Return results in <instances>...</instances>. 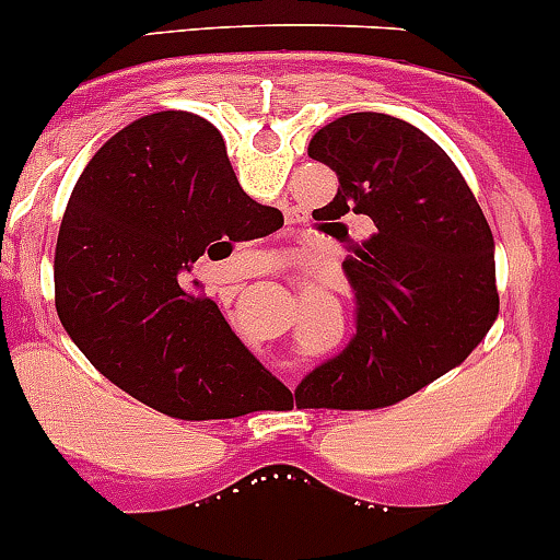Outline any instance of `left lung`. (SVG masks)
<instances>
[{
  "mask_svg": "<svg viewBox=\"0 0 560 560\" xmlns=\"http://www.w3.org/2000/svg\"><path fill=\"white\" fill-rule=\"evenodd\" d=\"M308 159L339 177L319 219L369 215L347 241L355 334L301 380L314 407H385L463 363L498 314L492 232L474 191L424 130L380 112L319 128ZM328 224V226H330ZM347 235V230H345Z\"/></svg>",
  "mask_w": 560,
  "mask_h": 560,
  "instance_id": "1",
  "label": "left lung"
}]
</instances>
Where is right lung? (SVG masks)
<instances>
[{
	"label": "right lung",
	"mask_w": 560,
	"mask_h": 560,
	"mask_svg": "<svg viewBox=\"0 0 560 560\" xmlns=\"http://www.w3.org/2000/svg\"><path fill=\"white\" fill-rule=\"evenodd\" d=\"M270 213L241 188L208 119H136L92 155L65 208L54 254L65 330L97 372L166 416L257 410L270 372L186 279L205 254L268 235Z\"/></svg>",
	"instance_id": "obj_1"
}]
</instances>
